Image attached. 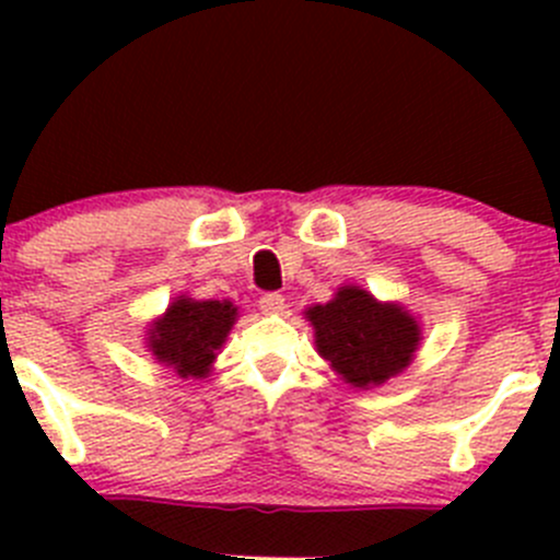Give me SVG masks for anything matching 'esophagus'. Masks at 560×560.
Instances as JSON below:
<instances>
[{
    "label": "esophagus",
    "instance_id": "34e87169",
    "mask_svg": "<svg viewBox=\"0 0 560 560\" xmlns=\"http://www.w3.org/2000/svg\"><path fill=\"white\" fill-rule=\"evenodd\" d=\"M259 308H262L265 314H281L287 308V301L279 292H268V295L259 298Z\"/></svg>",
    "mask_w": 560,
    "mask_h": 560
}]
</instances>
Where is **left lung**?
I'll return each mask as SVG.
<instances>
[{
	"label": "left lung",
	"instance_id": "left-lung-1",
	"mask_svg": "<svg viewBox=\"0 0 560 560\" xmlns=\"http://www.w3.org/2000/svg\"><path fill=\"white\" fill-rule=\"evenodd\" d=\"M319 358L349 387L371 389L404 374L422 343L420 319L398 301H380L358 284L338 287L306 312Z\"/></svg>",
	"mask_w": 560,
	"mask_h": 560
}]
</instances>
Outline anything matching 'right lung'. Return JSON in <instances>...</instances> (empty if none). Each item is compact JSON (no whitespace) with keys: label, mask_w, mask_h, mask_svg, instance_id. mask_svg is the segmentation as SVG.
<instances>
[{"label":"right lung","mask_w":560,"mask_h":560,"mask_svg":"<svg viewBox=\"0 0 560 560\" xmlns=\"http://www.w3.org/2000/svg\"><path fill=\"white\" fill-rule=\"evenodd\" d=\"M238 322V306L233 301H197L173 298L165 314L145 327V352L180 380H202L213 371L230 330Z\"/></svg>","instance_id":"1"}]
</instances>
